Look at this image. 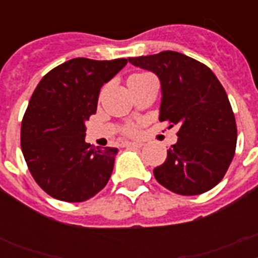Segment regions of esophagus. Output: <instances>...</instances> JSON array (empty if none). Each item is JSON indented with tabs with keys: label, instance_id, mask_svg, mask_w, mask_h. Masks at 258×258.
<instances>
[{
	"label": "esophagus",
	"instance_id": "esophagus-1",
	"mask_svg": "<svg viewBox=\"0 0 258 258\" xmlns=\"http://www.w3.org/2000/svg\"><path fill=\"white\" fill-rule=\"evenodd\" d=\"M123 146H124V147H138V149H139V147L143 146V143H141V142H124Z\"/></svg>",
	"mask_w": 258,
	"mask_h": 258
}]
</instances>
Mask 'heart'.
<instances>
[{"mask_svg": "<svg viewBox=\"0 0 258 258\" xmlns=\"http://www.w3.org/2000/svg\"><path fill=\"white\" fill-rule=\"evenodd\" d=\"M147 79H153V76L149 74H135L130 78V82H142V80H147ZM125 133L135 134L137 133V128L134 125H130V127L125 128Z\"/></svg>", "mask_w": 258, "mask_h": 258, "instance_id": "obj_1", "label": "heart"}]
</instances>
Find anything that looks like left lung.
Instances as JSON below:
<instances>
[{"label":"left lung","mask_w":258,"mask_h":258,"mask_svg":"<svg viewBox=\"0 0 258 258\" xmlns=\"http://www.w3.org/2000/svg\"><path fill=\"white\" fill-rule=\"evenodd\" d=\"M161 82L159 120L179 125L155 179L180 196H198L220 183L234 157L237 125L232 105L210 68L174 50L130 57Z\"/></svg>","instance_id":"left-lung-1"}]
</instances>
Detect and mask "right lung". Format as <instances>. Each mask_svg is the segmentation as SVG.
Returning <instances> with one entry per match:
<instances>
[{
	"label": "right lung",
	"instance_id": "right-lung-1",
	"mask_svg": "<svg viewBox=\"0 0 258 258\" xmlns=\"http://www.w3.org/2000/svg\"><path fill=\"white\" fill-rule=\"evenodd\" d=\"M127 58H72L41 79L21 124V150L40 187L58 201L96 196L112 174L117 149L86 143V121L96 112L100 88Z\"/></svg>",
	"mask_w": 258,
	"mask_h": 258
}]
</instances>
